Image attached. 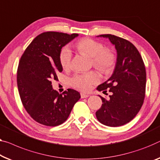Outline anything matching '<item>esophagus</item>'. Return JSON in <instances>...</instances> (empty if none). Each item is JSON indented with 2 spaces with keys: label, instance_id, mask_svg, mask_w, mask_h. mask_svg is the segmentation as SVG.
Segmentation results:
<instances>
[{
  "label": "esophagus",
  "instance_id": "1",
  "mask_svg": "<svg viewBox=\"0 0 160 160\" xmlns=\"http://www.w3.org/2000/svg\"><path fill=\"white\" fill-rule=\"evenodd\" d=\"M80 95H81V98H86L89 97V95L84 93V92H81Z\"/></svg>",
  "mask_w": 160,
  "mask_h": 160
}]
</instances>
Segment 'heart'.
<instances>
[{
    "mask_svg": "<svg viewBox=\"0 0 160 160\" xmlns=\"http://www.w3.org/2000/svg\"><path fill=\"white\" fill-rule=\"evenodd\" d=\"M75 48L80 53L91 57L95 68L103 72H108L113 68L116 63V56L111 50L104 49L101 42L92 39H82L75 44ZM61 65L64 70H69L72 64V53L68 47L62 49L59 56ZM100 81V76L95 72L77 74L71 79L73 87L83 91L89 90L92 85Z\"/></svg>",
    "mask_w": 160,
    "mask_h": 160,
    "instance_id": "obj_1",
    "label": "heart"
}]
</instances>
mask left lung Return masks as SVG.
Listing matches in <instances>:
<instances>
[{"mask_svg":"<svg viewBox=\"0 0 160 160\" xmlns=\"http://www.w3.org/2000/svg\"><path fill=\"white\" fill-rule=\"evenodd\" d=\"M115 46L117 53L113 72L97 90H109L110 99L101 95L103 104L95 116L99 122L111 127L124 125L132 120L141 109L146 90V70L139 51L130 42L116 36L103 34Z\"/></svg>","mask_w":160,"mask_h":160,"instance_id":"left-lung-1","label":"left lung"}]
</instances>
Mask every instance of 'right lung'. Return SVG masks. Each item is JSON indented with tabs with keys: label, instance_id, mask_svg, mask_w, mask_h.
I'll return each instance as SVG.
<instances>
[{
	"label": "right lung",
	"instance_id": "right-lung-1",
	"mask_svg": "<svg viewBox=\"0 0 160 160\" xmlns=\"http://www.w3.org/2000/svg\"><path fill=\"white\" fill-rule=\"evenodd\" d=\"M78 34L47 32L38 35L23 52L17 70V85L21 102L33 119L41 124L56 126L65 122L80 98L77 90L59 94L52 80L62 71V48Z\"/></svg>",
	"mask_w": 160,
	"mask_h": 160
}]
</instances>
